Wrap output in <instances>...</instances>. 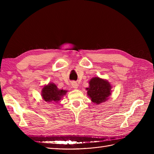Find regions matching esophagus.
<instances>
[{
	"instance_id": "obj_1",
	"label": "esophagus",
	"mask_w": 154,
	"mask_h": 154,
	"mask_svg": "<svg viewBox=\"0 0 154 154\" xmlns=\"http://www.w3.org/2000/svg\"><path fill=\"white\" fill-rule=\"evenodd\" d=\"M71 85L73 88H75V89H77V88H78V86H79L78 85V83H77V82H75V81L71 83Z\"/></svg>"
}]
</instances>
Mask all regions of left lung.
Listing matches in <instances>:
<instances>
[{
    "instance_id": "left-lung-1",
    "label": "left lung",
    "mask_w": 154,
    "mask_h": 154,
    "mask_svg": "<svg viewBox=\"0 0 154 154\" xmlns=\"http://www.w3.org/2000/svg\"><path fill=\"white\" fill-rule=\"evenodd\" d=\"M111 86L108 81L94 77L89 81V87L87 88V94L90 97L92 102L100 104L106 101L110 96Z\"/></svg>"
}]
</instances>
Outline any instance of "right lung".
<instances>
[{"label": "right lung", "instance_id": "add662e5", "mask_svg": "<svg viewBox=\"0 0 154 154\" xmlns=\"http://www.w3.org/2000/svg\"><path fill=\"white\" fill-rule=\"evenodd\" d=\"M67 93L66 91L59 89L54 83L45 86L42 91V96L46 102H57Z\"/></svg>", "mask_w": 154, "mask_h": 154}]
</instances>
